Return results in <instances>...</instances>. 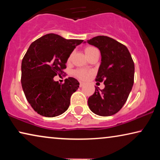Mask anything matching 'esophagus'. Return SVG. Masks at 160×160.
Masks as SVG:
<instances>
[{
  "label": "esophagus",
  "instance_id": "esophagus-1",
  "mask_svg": "<svg viewBox=\"0 0 160 160\" xmlns=\"http://www.w3.org/2000/svg\"><path fill=\"white\" fill-rule=\"evenodd\" d=\"M80 83V87H83L84 85V82H79Z\"/></svg>",
  "mask_w": 160,
  "mask_h": 160
}]
</instances>
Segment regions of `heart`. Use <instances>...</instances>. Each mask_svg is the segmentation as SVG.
Segmentation results:
<instances>
[{"label": "heart", "instance_id": "b5f03b06", "mask_svg": "<svg viewBox=\"0 0 160 160\" xmlns=\"http://www.w3.org/2000/svg\"><path fill=\"white\" fill-rule=\"evenodd\" d=\"M96 51H98V49H96L95 47H92V46H87V47L84 48V52L88 58L94 53V52ZM72 57H73V54L71 53L68 56V60H67L68 62H71L72 60ZM73 73H74V75H75V76H76L78 78H79V79L85 80L90 76L91 74L92 73V72L90 71H88V70H86V69L78 68V69H76L75 71H74Z\"/></svg>", "mask_w": 160, "mask_h": 160}]
</instances>
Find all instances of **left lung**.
Masks as SVG:
<instances>
[{"mask_svg": "<svg viewBox=\"0 0 160 160\" xmlns=\"http://www.w3.org/2000/svg\"><path fill=\"white\" fill-rule=\"evenodd\" d=\"M87 43L100 49L101 64L95 81L105 84L103 89L95 87L88 99L89 108L102 117L113 115L123 107L132 88L134 62L128 48L110 37L98 36Z\"/></svg>", "mask_w": 160, "mask_h": 160, "instance_id": "obj_1", "label": "left lung"}]
</instances>
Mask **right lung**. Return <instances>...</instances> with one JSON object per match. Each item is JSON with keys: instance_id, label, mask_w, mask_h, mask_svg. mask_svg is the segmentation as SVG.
Returning <instances> with one entry per match:
<instances>
[{"instance_id": "right-lung-1", "label": "right lung", "mask_w": 160, "mask_h": 160, "mask_svg": "<svg viewBox=\"0 0 160 160\" xmlns=\"http://www.w3.org/2000/svg\"><path fill=\"white\" fill-rule=\"evenodd\" d=\"M83 41L49 33L28 48L22 61V87L28 102L38 114L54 117L68 108L72 94L78 89L79 82L68 77L60 84L54 82V77L64 73L68 58Z\"/></svg>"}]
</instances>
